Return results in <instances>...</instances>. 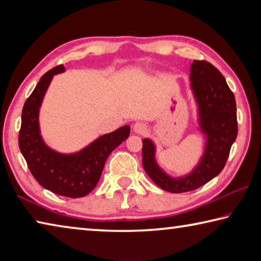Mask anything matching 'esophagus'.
<instances>
[{
  "label": "esophagus",
  "mask_w": 261,
  "mask_h": 261,
  "mask_svg": "<svg viewBox=\"0 0 261 261\" xmlns=\"http://www.w3.org/2000/svg\"><path fill=\"white\" fill-rule=\"evenodd\" d=\"M147 130H148L147 125L145 124V123H143V122H138V123H136V124L134 125V131L136 132V134H138V135L146 134Z\"/></svg>",
  "instance_id": "34e87169"
}]
</instances>
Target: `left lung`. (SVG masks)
Returning <instances> with one entry per match:
<instances>
[{
    "mask_svg": "<svg viewBox=\"0 0 261 261\" xmlns=\"http://www.w3.org/2000/svg\"><path fill=\"white\" fill-rule=\"evenodd\" d=\"M190 81L198 105L199 127L206 138L199 163L188 175L170 177L155 161L153 141L143 139L145 171L158 187L173 193L192 191L218 176L226 166L238 132L235 96L222 73L210 62L194 60L190 69Z\"/></svg>",
    "mask_w": 261,
    "mask_h": 261,
    "instance_id": "8db88e82",
    "label": "left lung"
}]
</instances>
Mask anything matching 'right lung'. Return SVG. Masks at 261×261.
Masks as SVG:
<instances>
[{
  "label": "right lung",
  "instance_id": "1",
  "mask_svg": "<svg viewBox=\"0 0 261 261\" xmlns=\"http://www.w3.org/2000/svg\"><path fill=\"white\" fill-rule=\"evenodd\" d=\"M63 71V65H57L46 72L25 101L18 143L29 169L39 184L59 196L81 198L98 184L106 160L129 137L130 126L124 125L101 136L77 153L62 154L48 147L40 135L39 110L54 74Z\"/></svg>",
  "mask_w": 261,
  "mask_h": 261
}]
</instances>
